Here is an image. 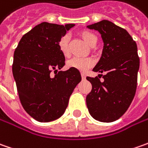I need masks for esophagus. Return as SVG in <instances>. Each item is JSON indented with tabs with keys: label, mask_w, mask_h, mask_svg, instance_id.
Here are the masks:
<instances>
[{
	"label": "esophagus",
	"mask_w": 148,
	"mask_h": 148,
	"mask_svg": "<svg viewBox=\"0 0 148 148\" xmlns=\"http://www.w3.org/2000/svg\"><path fill=\"white\" fill-rule=\"evenodd\" d=\"M82 80H86V75L84 73H82Z\"/></svg>",
	"instance_id": "1"
}]
</instances>
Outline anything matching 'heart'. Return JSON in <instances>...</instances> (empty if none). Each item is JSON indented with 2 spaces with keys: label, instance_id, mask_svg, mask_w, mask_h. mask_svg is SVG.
Masks as SVG:
<instances>
[{
  "label": "heart",
  "instance_id": "heart-1",
  "mask_svg": "<svg viewBox=\"0 0 148 148\" xmlns=\"http://www.w3.org/2000/svg\"><path fill=\"white\" fill-rule=\"evenodd\" d=\"M81 37L90 46H92L94 43L97 42V38L91 32L82 31L81 33ZM69 38L67 35H63L60 38L58 43V47L60 53L64 57H69L70 55V49H69ZM94 64V60L90 58H74L69 60L66 63L67 67L75 68L79 71H85L88 68L91 67Z\"/></svg>",
  "mask_w": 148,
  "mask_h": 148
}]
</instances>
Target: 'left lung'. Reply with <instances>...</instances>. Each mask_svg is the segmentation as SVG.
<instances>
[{
    "label": "left lung",
    "instance_id": "left-lung-1",
    "mask_svg": "<svg viewBox=\"0 0 148 148\" xmlns=\"http://www.w3.org/2000/svg\"><path fill=\"white\" fill-rule=\"evenodd\" d=\"M97 30L104 43L102 54L93 71L103 73L86 79L92 85L86 96L89 113L95 119L110 123L127 111L134 99L139 70L137 43L127 30L109 20L87 26ZM102 76V75H101Z\"/></svg>",
    "mask_w": 148,
    "mask_h": 148
}]
</instances>
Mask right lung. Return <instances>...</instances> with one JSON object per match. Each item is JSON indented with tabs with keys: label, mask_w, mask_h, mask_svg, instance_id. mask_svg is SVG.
<instances>
[{
	"label": "right lung",
	"mask_w": 148,
	"mask_h": 148,
	"mask_svg": "<svg viewBox=\"0 0 148 148\" xmlns=\"http://www.w3.org/2000/svg\"><path fill=\"white\" fill-rule=\"evenodd\" d=\"M73 26L43 22L21 38L14 51L12 72L21 105L38 122H51L62 116L82 81L77 69L58 71L65 65V57L58 43Z\"/></svg>",
	"instance_id": "obj_1"
}]
</instances>
